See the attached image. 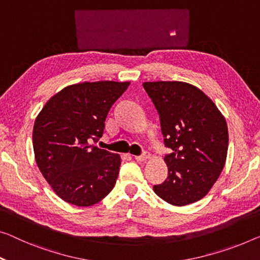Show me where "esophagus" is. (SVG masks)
Here are the masks:
<instances>
[{"label":"esophagus","mask_w":260,"mask_h":260,"mask_svg":"<svg viewBox=\"0 0 260 260\" xmlns=\"http://www.w3.org/2000/svg\"><path fill=\"white\" fill-rule=\"evenodd\" d=\"M134 158L135 160H137L138 162H142V161H146L147 158H149V154L148 153H143V154H141V155H135L134 156Z\"/></svg>","instance_id":"34e87169"}]
</instances>
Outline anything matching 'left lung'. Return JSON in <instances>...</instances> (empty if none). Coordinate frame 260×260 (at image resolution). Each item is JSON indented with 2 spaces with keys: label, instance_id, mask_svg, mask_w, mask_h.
<instances>
[{
  "label": "left lung",
  "instance_id": "1",
  "mask_svg": "<svg viewBox=\"0 0 260 260\" xmlns=\"http://www.w3.org/2000/svg\"><path fill=\"white\" fill-rule=\"evenodd\" d=\"M160 115L168 177L153 190L177 207L207 195L225 165L229 133L226 121L214 102L193 85L183 81L143 83Z\"/></svg>",
  "mask_w": 260,
  "mask_h": 260
}]
</instances>
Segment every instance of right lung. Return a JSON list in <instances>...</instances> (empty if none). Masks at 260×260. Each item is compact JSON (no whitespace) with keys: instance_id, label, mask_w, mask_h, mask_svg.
<instances>
[{"instance_id":"1","label":"right lung","mask_w":260,"mask_h":260,"mask_svg":"<svg viewBox=\"0 0 260 260\" xmlns=\"http://www.w3.org/2000/svg\"><path fill=\"white\" fill-rule=\"evenodd\" d=\"M128 86V81L108 80L70 85L35 120L36 164L65 202L90 207L115 185L121 158L92 143L102 138L108 111Z\"/></svg>"}]
</instances>
